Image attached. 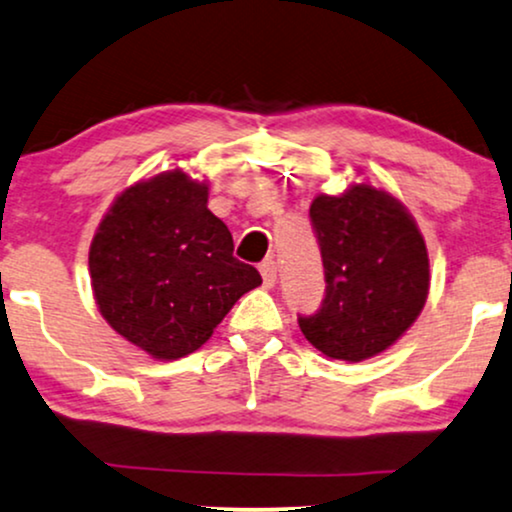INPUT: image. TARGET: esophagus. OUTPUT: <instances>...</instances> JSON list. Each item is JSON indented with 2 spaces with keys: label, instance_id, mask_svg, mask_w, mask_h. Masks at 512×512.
<instances>
[{
  "label": "esophagus",
  "instance_id": "esophagus-1",
  "mask_svg": "<svg viewBox=\"0 0 512 512\" xmlns=\"http://www.w3.org/2000/svg\"><path fill=\"white\" fill-rule=\"evenodd\" d=\"M258 270H261L266 287H273L275 282H277V263L273 261V258H266V261H263L261 266H258Z\"/></svg>",
  "mask_w": 512,
  "mask_h": 512
}]
</instances>
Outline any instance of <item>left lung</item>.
I'll use <instances>...</instances> for the list:
<instances>
[{"label":"left lung","mask_w":512,"mask_h":512,"mask_svg":"<svg viewBox=\"0 0 512 512\" xmlns=\"http://www.w3.org/2000/svg\"><path fill=\"white\" fill-rule=\"evenodd\" d=\"M311 227L325 268V299L299 315L327 358L358 363L389 349L415 323L430 292V258L415 220L382 189L320 194Z\"/></svg>","instance_id":"obj_1"}]
</instances>
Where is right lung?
<instances>
[{"mask_svg": "<svg viewBox=\"0 0 512 512\" xmlns=\"http://www.w3.org/2000/svg\"><path fill=\"white\" fill-rule=\"evenodd\" d=\"M208 187L182 170L113 201L90 246L94 299L113 330L154 358L197 351L237 299L261 285L206 208Z\"/></svg>", "mask_w": 512, "mask_h": 512, "instance_id": "1", "label": "right lung"}]
</instances>
